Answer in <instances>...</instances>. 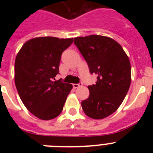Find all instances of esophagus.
I'll list each match as a JSON object with an SVG mask.
<instances>
[{
  "mask_svg": "<svg viewBox=\"0 0 153 153\" xmlns=\"http://www.w3.org/2000/svg\"><path fill=\"white\" fill-rule=\"evenodd\" d=\"M83 85V83H74V84H73V86H74V88L76 89L78 88V87H79V86H81Z\"/></svg>",
  "mask_w": 153,
  "mask_h": 153,
  "instance_id": "esophagus-1",
  "label": "esophagus"
}]
</instances>
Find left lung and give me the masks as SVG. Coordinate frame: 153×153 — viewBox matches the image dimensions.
I'll return each instance as SVG.
<instances>
[{
    "label": "left lung",
    "mask_w": 153,
    "mask_h": 153,
    "mask_svg": "<svg viewBox=\"0 0 153 153\" xmlns=\"http://www.w3.org/2000/svg\"><path fill=\"white\" fill-rule=\"evenodd\" d=\"M88 64L97 75L96 84L88 86L90 96L81 106L87 117L106 118L120 107L131 83L129 57L119 43L100 35L79 36L74 40Z\"/></svg>",
    "instance_id": "left-lung-1"
}]
</instances>
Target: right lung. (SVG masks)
<instances>
[{
	"instance_id": "obj_1",
	"label": "right lung",
	"mask_w": 153,
	"mask_h": 153,
	"mask_svg": "<svg viewBox=\"0 0 153 153\" xmlns=\"http://www.w3.org/2000/svg\"><path fill=\"white\" fill-rule=\"evenodd\" d=\"M73 41V38L35 37L27 40L16 56V88L24 106L40 120L58 117L72 90L70 83L53 79L59 74L62 53Z\"/></svg>"
}]
</instances>
